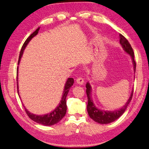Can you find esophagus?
<instances>
[{"mask_svg":"<svg viewBox=\"0 0 149 149\" xmlns=\"http://www.w3.org/2000/svg\"><path fill=\"white\" fill-rule=\"evenodd\" d=\"M76 82H77V84H84V79H83V78H82V77H77V79H76Z\"/></svg>","mask_w":149,"mask_h":149,"instance_id":"esophagus-1","label":"esophagus"}]
</instances>
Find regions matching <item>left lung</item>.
I'll return each instance as SVG.
<instances>
[{
	"mask_svg": "<svg viewBox=\"0 0 149 149\" xmlns=\"http://www.w3.org/2000/svg\"><path fill=\"white\" fill-rule=\"evenodd\" d=\"M120 43L121 44L122 48L125 50L126 53L131 56L132 60V63H133L134 66V72L136 71V63L134 59V52L132 48L131 47L130 43H129L128 40L125 38L120 34ZM86 95L88 97V105H87V111L89 115L90 118L93 120L95 122H96L101 124H107V123H109L111 122H113L115 121L116 120L118 119L119 117L121 116L123 113L125 112V109L130 103L131 100H132V97L133 95V89L132 90V92L131 93L130 97L129 98L127 102L125 103V104L123 106L122 108L116 109L114 111H105L102 109H98L97 107L93 103V101L91 98V87L90 86V83H88L86 84Z\"/></svg>",
	"mask_w": 149,
	"mask_h": 149,
	"instance_id": "1",
	"label": "left lung"
}]
</instances>
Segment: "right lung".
Instances as JSON below:
<instances>
[{"label": "right lung", "mask_w": 149, "mask_h": 149, "mask_svg": "<svg viewBox=\"0 0 149 149\" xmlns=\"http://www.w3.org/2000/svg\"><path fill=\"white\" fill-rule=\"evenodd\" d=\"M39 30H40V27L38 28V29L35 31H34L33 33L31 34V35L27 38V39L26 40V42H24V45H23V46H22V49H21L20 55H19L18 65H19V63H20V59L22 58V54H23V52H24V50L25 48H26L27 45L29 43L31 40L32 39L33 37L37 35V34L38 33ZM18 66L17 68V91H18V95H19L18 83ZM74 83V80L73 78H68L67 81H66V84L65 85L64 90H63L61 100V101H60L59 105L56 107V108L54 110H53L52 111H51L48 114H45V115H34V114L30 113L29 111H28L26 108V107H24L25 110H26V112L27 113V115H28V116H29L31 120H33V121H34L35 122L40 123V124L43 125H46V126L53 125L56 124V123H58L60 120H61V119L66 115V98L68 95L70 88V87L72 86ZM19 97H20V95H19Z\"/></svg>", "instance_id": "obj_1"}]
</instances>
